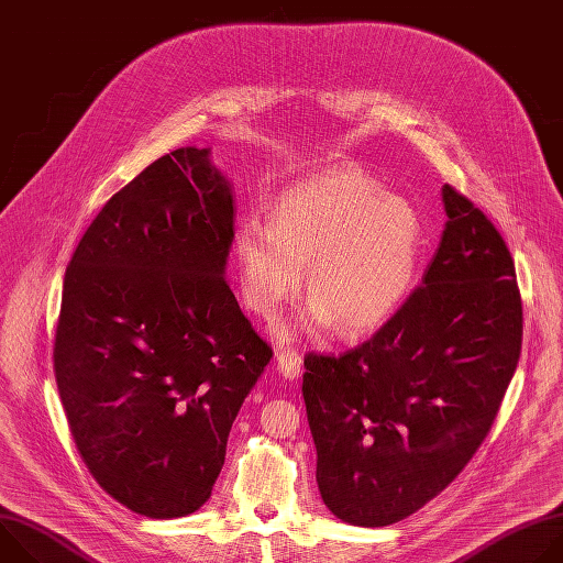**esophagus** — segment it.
Wrapping results in <instances>:
<instances>
[{"label": "esophagus", "mask_w": 563, "mask_h": 563, "mask_svg": "<svg viewBox=\"0 0 563 563\" xmlns=\"http://www.w3.org/2000/svg\"><path fill=\"white\" fill-rule=\"evenodd\" d=\"M276 363H278V372H280L285 378H289V380L298 378L302 358H300V354H298L296 350H280V352L276 354Z\"/></svg>", "instance_id": "1"}]
</instances>
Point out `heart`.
I'll list each match as a JSON object with an SVG mask.
<instances>
[{
    "instance_id": "obj_1",
    "label": "heart",
    "mask_w": 563,
    "mask_h": 563,
    "mask_svg": "<svg viewBox=\"0 0 563 563\" xmlns=\"http://www.w3.org/2000/svg\"><path fill=\"white\" fill-rule=\"evenodd\" d=\"M417 207L358 169H334L283 191L272 222L238 224L233 250L245 302L272 318L305 276L311 316L341 336L367 334L410 294L423 252Z\"/></svg>"
}]
</instances>
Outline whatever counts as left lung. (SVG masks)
<instances>
[{
	"label": "left lung",
	"mask_w": 563,
	"mask_h": 563,
	"mask_svg": "<svg viewBox=\"0 0 563 563\" xmlns=\"http://www.w3.org/2000/svg\"><path fill=\"white\" fill-rule=\"evenodd\" d=\"M421 285L365 343L305 356L316 481L345 523L415 515L488 437L517 369L523 309L497 227L454 187Z\"/></svg>",
	"instance_id": "left-lung-1"
}]
</instances>
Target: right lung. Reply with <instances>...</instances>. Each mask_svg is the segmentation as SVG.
Wrapping results in <instances>:
<instances>
[{"label": "right lung", "mask_w": 563, "mask_h": 563, "mask_svg": "<svg viewBox=\"0 0 563 563\" xmlns=\"http://www.w3.org/2000/svg\"><path fill=\"white\" fill-rule=\"evenodd\" d=\"M233 198L209 148H176L122 187L64 274L53 369L75 448L115 501L196 512L272 358L224 265Z\"/></svg>", "instance_id": "right-lung-1"}]
</instances>
